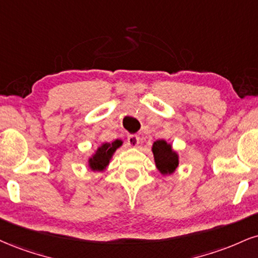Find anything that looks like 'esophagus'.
I'll return each instance as SVG.
<instances>
[{
    "label": "esophagus",
    "mask_w": 258,
    "mask_h": 258,
    "mask_svg": "<svg viewBox=\"0 0 258 258\" xmlns=\"http://www.w3.org/2000/svg\"><path fill=\"white\" fill-rule=\"evenodd\" d=\"M127 143H128L130 147H132V148L138 147L139 137H138V136H136V135H130L128 137H127Z\"/></svg>",
    "instance_id": "34e87169"
}]
</instances>
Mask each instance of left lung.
Returning a JSON list of instances; mask_svg holds the SVG:
<instances>
[{
  "label": "left lung",
  "instance_id": "left-lung-1",
  "mask_svg": "<svg viewBox=\"0 0 258 258\" xmlns=\"http://www.w3.org/2000/svg\"><path fill=\"white\" fill-rule=\"evenodd\" d=\"M153 154L155 164L157 169L163 175L172 174L179 166V156L172 149V145L168 144L163 139L156 141L153 144Z\"/></svg>",
  "mask_w": 258,
  "mask_h": 258
}]
</instances>
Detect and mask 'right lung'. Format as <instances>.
Here are the masks:
<instances>
[{
	"label": "right lung",
	"mask_w": 258,
	"mask_h": 258,
	"mask_svg": "<svg viewBox=\"0 0 258 258\" xmlns=\"http://www.w3.org/2000/svg\"><path fill=\"white\" fill-rule=\"evenodd\" d=\"M122 145V141L116 139V141L111 143H103V144L99 147L96 153L92 155L89 159V167L92 170H97V172H102L107 168V166L109 164V161L113 156V154L115 153L116 149L120 148Z\"/></svg>",
	"instance_id": "right-lung-1"
}]
</instances>
